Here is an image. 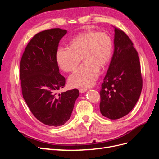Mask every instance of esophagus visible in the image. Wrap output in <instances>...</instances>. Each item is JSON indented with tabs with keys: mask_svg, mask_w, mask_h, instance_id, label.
Here are the masks:
<instances>
[{
	"mask_svg": "<svg viewBox=\"0 0 159 159\" xmlns=\"http://www.w3.org/2000/svg\"><path fill=\"white\" fill-rule=\"evenodd\" d=\"M79 91H80V92L81 93H84V92H85V91H87L88 89L85 88H80Z\"/></svg>",
	"mask_w": 159,
	"mask_h": 159,
	"instance_id": "obj_1",
	"label": "esophagus"
}]
</instances>
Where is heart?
Returning <instances> with one entry per match:
<instances>
[{"label":"heart","instance_id":"b5f03b06","mask_svg":"<svg viewBox=\"0 0 159 159\" xmlns=\"http://www.w3.org/2000/svg\"><path fill=\"white\" fill-rule=\"evenodd\" d=\"M113 42L104 32L88 30L72 39L69 48H59L56 59L60 68L66 72L74 70L82 59L84 64L69 78L72 87H89L99 75V68L106 66L111 56Z\"/></svg>","mask_w":159,"mask_h":159}]
</instances>
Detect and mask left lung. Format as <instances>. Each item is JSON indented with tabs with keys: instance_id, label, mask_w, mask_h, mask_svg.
<instances>
[{
	"instance_id": "left-lung-1",
	"label": "left lung",
	"mask_w": 159,
	"mask_h": 159,
	"mask_svg": "<svg viewBox=\"0 0 159 159\" xmlns=\"http://www.w3.org/2000/svg\"><path fill=\"white\" fill-rule=\"evenodd\" d=\"M114 28V52L99 92L100 111L110 119H120L131 111L143 87L138 53L126 34Z\"/></svg>"
}]
</instances>
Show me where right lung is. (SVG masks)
I'll return each mask as SVG.
<instances>
[{"label": "right lung", "instance_id": "obj_1", "mask_svg": "<svg viewBox=\"0 0 159 159\" xmlns=\"http://www.w3.org/2000/svg\"><path fill=\"white\" fill-rule=\"evenodd\" d=\"M66 33V30L52 28L36 34L26 47L20 61L23 98L34 116L48 126H61L68 121L80 95L77 89L56 93L66 84L56 54Z\"/></svg>", "mask_w": 159, "mask_h": 159}]
</instances>
